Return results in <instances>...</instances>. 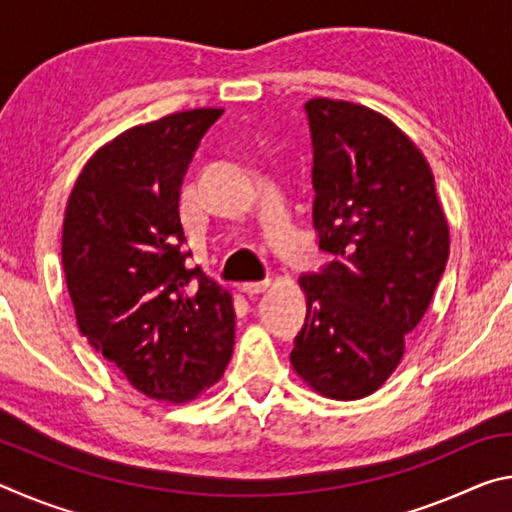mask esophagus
I'll return each mask as SVG.
<instances>
[{
    "instance_id": "1",
    "label": "esophagus",
    "mask_w": 512,
    "mask_h": 512,
    "mask_svg": "<svg viewBox=\"0 0 512 512\" xmlns=\"http://www.w3.org/2000/svg\"><path fill=\"white\" fill-rule=\"evenodd\" d=\"M268 287H271V280H262V282H246L241 291L246 293V296H259V293H264Z\"/></svg>"
}]
</instances>
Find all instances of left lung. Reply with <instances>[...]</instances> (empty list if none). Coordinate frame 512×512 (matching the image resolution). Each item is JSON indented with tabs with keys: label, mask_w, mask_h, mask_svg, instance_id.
<instances>
[{
	"label": "left lung",
	"mask_w": 512,
	"mask_h": 512,
	"mask_svg": "<svg viewBox=\"0 0 512 512\" xmlns=\"http://www.w3.org/2000/svg\"><path fill=\"white\" fill-rule=\"evenodd\" d=\"M314 225L334 259L302 275L307 318L291 366L329 400L368 397L400 366L449 257L427 158L391 119L341 99L307 101Z\"/></svg>",
	"instance_id": "left-lung-1"
}]
</instances>
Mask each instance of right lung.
<instances>
[{"mask_svg": "<svg viewBox=\"0 0 512 512\" xmlns=\"http://www.w3.org/2000/svg\"><path fill=\"white\" fill-rule=\"evenodd\" d=\"M223 108L126 128L85 162L67 198L63 268L76 325L146 397L185 404L223 377L232 293L187 268L180 187Z\"/></svg>", "mask_w": 512, "mask_h": 512, "instance_id": "right-lung-1", "label": "right lung"}]
</instances>
